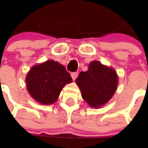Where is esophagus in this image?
Masks as SVG:
<instances>
[{
  "label": "esophagus",
  "mask_w": 148,
  "mask_h": 148,
  "mask_svg": "<svg viewBox=\"0 0 148 148\" xmlns=\"http://www.w3.org/2000/svg\"><path fill=\"white\" fill-rule=\"evenodd\" d=\"M77 76H78V73L77 72H73V73H71V77L74 81L77 77Z\"/></svg>",
  "instance_id": "34e87169"
}]
</instances>
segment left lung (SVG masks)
<instances>
[{"mask_svg":"<svg viewBox=\"0 0 148 148\" xmlns=\"http://www.w3.org/2000/svg\"><path fill=\"white\" fill-rule=\"evenodd\" d=\"M76 83L81 96L90 108H98L105 104L117 90L118 78L114 69L94 60L87 71H81Z\"/></svg>","mask_w":148,"mask_h":148,"instance_id":"obj_1","label":"left lung"}]
</instances>
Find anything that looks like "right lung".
<instances>
[{
  "instance_id": "right-lung-1",
  "label": "right lung",
  "mask_w": 148,
  "mask_h": 148,
  "mask_svg": "<svg viewBox=\"0 0 148 148\" xmlns=\"http://www.w3.org/2000/svg\"><path fill=\"white\" fill-rule=\"evenodd\" d=\"M72 82L64 66L53 60L34 65L26 76L27 88L36 101L52 104L58 100L62 88Z\"/></svg>"
}]
</instances>
